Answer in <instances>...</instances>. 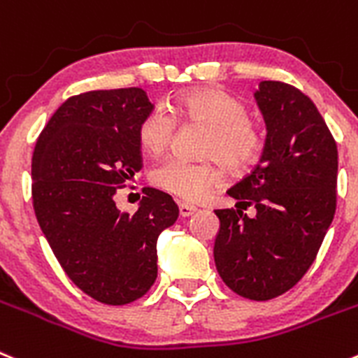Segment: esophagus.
<instances>
[{
	"label": "esophagus",
	"mask_w": 358,
	"mask_h": 358,
	"mask_svg": "<svg viewBox=\"0 0 358 358\" xmlns=\"http://www.w3.org/2000/svg\"><path fill=\"white\" fill-rule=\"evenodd\" d=\"M178 208H180V215H182V217H190V215H192V213L196 212V210H198V208H196V206L187 205V203H180Z\"/></svg>",
	"instance_id": "34e87169"
}]
</instances>
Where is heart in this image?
Returning a JSON list of instances; mask_svg holds the SVG:
<instances>
[{
    "label": "heart",
    "mask_w": 358,
    "mask_h": 358,
    "mask_svg": "<svg viewBox=\"0 0 358 358\" xmlns=\"http://www.w3.org/2000/svg\"><path fill=\"white\" fill-rule=\"evenodd\" d=\"M176 111L187 122L210 127L206 155L219 157L235 169L247 168L263 150V134L252 120L247 118L245 103L222 88L206 86L183 93L176 102ZM176 120L166 108H153L141 120L138 138L143 148L159 155L173 141ZM152 182L159 189L182 201L199 203L226 182L224 166L215 162H190L185 159H168L152 171Z\"/></svg>",
    "instance_id": "1"
}]
</instances>
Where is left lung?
Here are the masks:
<instances>
[{
	"label": "left lung",
	"instance_id": "8db88e82",
	"mask_svg": "<svg viewBox=\"0 0 358 358\" xmlns=\"http://www.w3.org/2000/svg\"><path fill=\"white\" fill-rule=\"evenodd\" d=\"M255 99L266 125L262 159L228 190L236 210H215L219 275L250 300H270L315 262L336 213L337 146L313 100L295 86L262 81ZM255 204L247 217L241 206Z\"/></svg>",
	"mask_w": 358,
	"mask_h": 358
}]
</instances>
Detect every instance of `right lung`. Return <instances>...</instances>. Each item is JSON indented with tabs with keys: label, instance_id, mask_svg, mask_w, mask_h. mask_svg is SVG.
<instances>
[{
	"label": "right lung",
	"instance_id": "right-lung-1",
	"mask_svg": "<svg viewBox=\"0 0 358 358\" xmlns=\"http://www.w3.org/2000/svg\"><path fill=\"white\" fill-rule=\"evenodd\" d=\"M153 109L145 90L70 96L38 136L33 208L56 259L79 289L108 306L141 299L157 279V238L178 219L162 190L146 189L136 213L116 190L143 168L138 129Z\"/></svg>",
	"mask_w": 358,
	"mask_h": 358
}]
</instances>
